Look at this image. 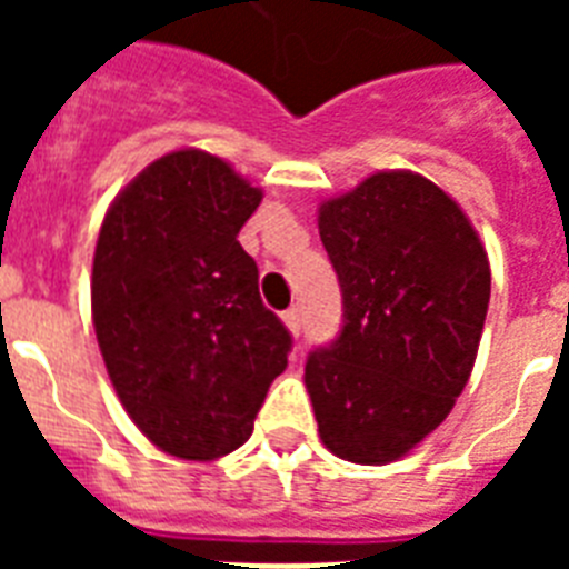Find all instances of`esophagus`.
<instances>
[{
    "label": "esophagus",
    "mask_w": 569,
    "mask_h": 569,
    "mask_svg": "<svg viewBox=\"0 0 569 569\" xmlns=\"http://www.w3.org/2000/svg\"><path fill=\"white\" fill-rule=\"evenodd\" d=\"M283 325L292 330V337H298V333H301V310H298V307H289V310L283 312Z\"/></svg>",
    "instance_id": "34e87169"
}]
</instances>
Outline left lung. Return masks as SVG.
<instances>
[{
  "label": "left lung",
  "mask_w": 569,
  "mask_h": 569,
  "mask_svg": "<svg viewBox=\"0 0 569 569\" xmlns=\"http://www.w3.org/2000/svg\"><path fill=\"white\" fill-rule=\"evenodd\" d=\"M342 289V330L303 369L319 437L337 458L380 467L451 413L476 366L490 262L440 186L380 171L319 206Z\"/></svg>",
  "instance_id": "left-lung-1"
}]
</instances>
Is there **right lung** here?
<instances>
[{"mask_svg": "<svg viewBox=\"0 0 569 569\" xmlns=\"http://www.w3.org/2000/svg\"><path fill=\"white\" fill-rule=\"evenodd\" d=\"M262 191L203 150L147 164L114 197L93 250L91 310L120 405L182 460L248 442L292 337L239 244Z\"/></svg>", "mask_w": 569, "mask_h": 569, "instance_id": "add662e5", "label": "right lung"}]
</instances>
